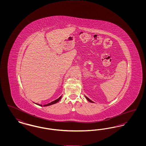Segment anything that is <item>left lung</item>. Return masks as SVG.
Returning <instances> with one entry per match:
<instances>
[{
    "instance_id": "8db88e82",
    "label": "left lung",
    "mask_w": 146,
    "mask_h": 146,
    "mask_svg": "<svg viewBox=\"0 0 146 146\" xmlns=\"http://www.w3.org/2000/svg\"><path fill=\"white\" fill-rule=\"evenodd\" d=\"M85 97H86V99H87V100H88L89 102H91V103H93V102H94L93 101H92L91 100H90L89 98H88V97H86V96H85Z\"/></svg>"
}]
</instances>
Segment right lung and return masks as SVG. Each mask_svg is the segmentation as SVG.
I'll return each mask as SVG.
<instances>
[{"label":"right lung","instance_id":"add662e5","mask_svg":"<svg viewBox=\"0 0 146 146\" xmlns=\"http://www.w3.org/2000/svg\"><path fill=\"white\" fill-rule=\"evenodd\" d=\"M61 97H62V96L59 97L58 99H57V100H55V101H52V102H51L49 103V104H48L43 105V106H48L51 105V104H55L57 103V102H58L60 101V100L61 98ZM37 104V105H39V106H42V105H41V104Z\"/></svg>","mask_w":146,"mask_h":146}]
</instances>
